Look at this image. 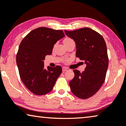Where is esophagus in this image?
<instances>
[{"label":"esophagus","mask_w":126,"mask_h":126,"mask_svg":"<svg viewBox=\"0 0 126 126\" xmlns=\"http://www.w3.org/2000/svg\"><path fill=\"white\" fill-rule=\"evenodd\" d=\"M67 70V68H65V67H63L62 68V71L63 72H65V71Z\"/></svg>","instance_id":"obj_1"}]
</instances>
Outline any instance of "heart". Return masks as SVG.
<instances>
[{
    "label": "heart",
    "instance_id": "1",
    "mask_svg": "<svg viewBox=\"0 0 126 126\" xmlns=\"http://www.w3.org/2000/svg\"><path fill=\"white\" fill-rule=\"evenodd\" d=\"M70 40H72L71 39H70V38H66L64 40V43H66V42H67L70 41Z\"/></svg>",
    "mask_w": 126,
    "mask_h": 126
}]
</instances>
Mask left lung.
<instances>
[{
  "instance_id": "1",
  "label": "left lung",
  "mask_w": 126,
  "mask_h": 126,
  "mask_svg": "<svg viewBox=\"0 0 126 126\" xmlns=\"http://www.w3.org/2000/svg\"><path fill=\"white\" fill-rule=\"evenodd\" d=\"M64 32L75 42L76 56L86 64L82 72L74 70L75 76L69 83L71 90L78 98L87 99L98 92L105 80L109 66L106 42L102 35L90 28Z\"/></svg>"
}]
</instances>
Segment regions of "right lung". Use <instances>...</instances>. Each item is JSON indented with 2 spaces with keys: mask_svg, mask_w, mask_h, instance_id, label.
<instances>
[{
  "mask_svg": "<svg viewBox=\"0 0 126 126\" xmlns=\"http://www.w3.org/2000/svg\"><path fill=\"white\" fill-rule=\"evenodd\" d=\"M62 30L39 27L28 33L19 45L16 63L22 81L33 94L43 95L52 90L62 71L60 65L44 68L47 55H51L54 45L64 37Z\"/></svg>",
  "mask_w": 126,
  "mask_h": 126,
  "instance_id": "add662e5",
  "label": "right lung"
}]
</instances>
